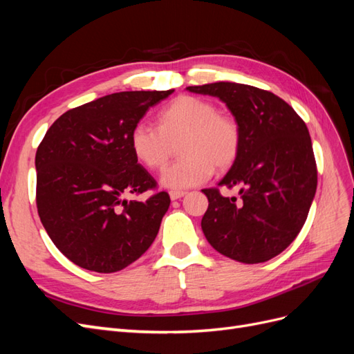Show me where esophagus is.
I'll return each instance as SVG.
<instances>
[{"label":"esophagus","mask_w":354,"mask_h":354,"mask_svg":"<svg viewBox=\"0 0 354 354\" xmlns=\"http://www.w3.org/2000/svg\"><path fill=\"white\" fill-rule=\"evenodd\" d=\"M186 195V192H176V190H171L169 192V198H171V201H177V199H180V198H183Z\"/></svg>","instance_id":"obj_1"}]
</instances>
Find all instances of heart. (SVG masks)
<instances>
[{
  "label": "heart",
  "instance_id": "b5f03b06",
  "mask_svg": "<svg viewBox=\"0 0 354 354\" xmlns=\"http://www.w3.org/2000/svg\"><path fill=\"white\" fill-rule=\"evenodd\" d=\"M180 145L183 159L160 174L169 190H185L205 183L214 168L227 169L238 158L241 130L230 115L195 95H178L156 115V127L138 124L130 134V147L138 164L151 171L164 168L173 146Z\"/></svg>",
  "mask_w": 354,
  "mask_h": 354
}]
</instances>
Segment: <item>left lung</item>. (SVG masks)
I'll list each match as a JSON object with an SVG mask.
<instances>
[{"mask_svg":"<svg viewBox=\"0 0 354 354\" xmlns=\"http://www.w3.org/2000/svg\"><path fill=\"white\" fill-rule=\"evenodd\" d=\"M226 103L241 130L236 160L218 186L241 198L203 189L201 226L220 254L246 264L281 254L304 226L316 194L317 169L304 121L286 102L252 85L220 81L187 87Z\"/></svg>","mask_w":354,"mask_h":354,"instance_id":"obj_1","label":"left lung"}]
</instances>
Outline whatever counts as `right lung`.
Listing matches in <instances>:
<instances>
[{
  "instance_id": "add662e5",
  "label": "right lung",
  "mask_w": 354,
  "mask_h": 354,
  "mask_svg": "<svg viewBox=\"0 0 354 354\" xmlns=\"http://www.w3.org/2000/svg\"><path fill=\"white\" fill-rule=\"evenodd\" d=\"M167 91H121L63 113L38 146L37 207L57 250L91 272L122 270L149 250L169 207L165 192L130 194L156 181L137 164L130 134Z\"/></svg>"
}]
</instances>
